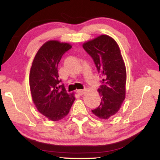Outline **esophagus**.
I'll return each mask as SVG.
<instances>
[{"label": "esophagus", "instance_id": "obj_1", "mask_svg": "<svg viewBox=\"0 0 160 160\" xmlns=\"http://www.w3.org/2000/svg\"><path fill=\"white\" fill-rule=\"evenodd\" d=\"M85 92H86L85 90H77V93L78 94H80V95H82V94L85 93Z\"/></svg>", "mask_w": 160, "mask_h": 160}]
</instances>
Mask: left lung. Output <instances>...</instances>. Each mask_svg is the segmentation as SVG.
Segmentation results:
<instances>
[{
  "label": "left lung",
  "instance_id": "obj_1",
  "mask_svg": "<svg viewBox=\"0 0 160 160\" xmlns=\"http://www.w3.org/2000/svg\"><path fill=\"white\" fill-rule=\"evenodd\" d=\"M82 47L92 58L102 78L98 89L101 103L92 112L100 119H108L118 112L126 98V69L120 48L106 34L85 42Z\"/></svg>",
  "mask_w": 160,
  "mask_h": 160
}]
</instances>
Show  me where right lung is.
<instances>
[{"label": "right lung", "mask_w": 160, "mask_h": 160, "mask_svg": "<svg viewBox=\"0 0 160 160\" xmlns=\"http://www.w3.org/2000/svg\"><path fill=\"white\" fill-rule=\"evenodd\" d=\"M72 48L68 43L49 40L35 56L29 72V87L37 110L53 121L68 115L75 101L74 93L68 94L60 85L58 65L62 56Z\"/></svg>", "instance_id": "1"}]
</instances>
